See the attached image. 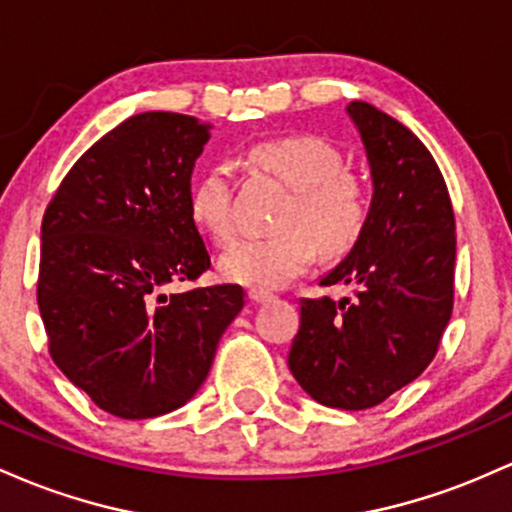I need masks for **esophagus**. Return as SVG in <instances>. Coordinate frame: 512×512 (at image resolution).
I'll list each match as a JSON object with an SVG mask.
<instances>
[{
	"label": "esophagus",
	"instance_id": "34e87169",
	"mask_svg": "<svg viewBox=\"0 0 512 512\" xmlns=\"http://www.w3.org/2000/svg\"><path fill=\"white\" fill-rule=\"evenodd\" d=\"M249 300L254 302V304L271 302L273 300V292H266V290H258V287H251V290H249Z\"/></svg>",
	"mask_w": 512,
	"mask_h": 512
}]
</instances>
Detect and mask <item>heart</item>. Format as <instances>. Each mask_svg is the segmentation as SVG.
I'll return each mask as SVG.
<instances>
[{"label": "heart", "mask_w": 512, "mask_h": 512, "mask_svg": "<svg viewBox=\"0 0 512 512\" xmlns=\"http://www.w3.org/2000/svg\"><path fill=\"white\" fill-rule=\"evenodd\" d=\"M254 157L295 191L287 227L268 237L241 239L220 256L222 278L251 287H280L317 256L346 254L363 237L370 203L331 142L312 135L261 142ZM191 217L208 237L232 241L237 217L227 166H210L191 191Z\"/></svg>", "instance_id": "obj_1"}]
</instances>
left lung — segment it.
Here are the masks:
<instances>
[{
	"label": "left lung",
	"mask_w": 512,
	"mask_h": 512,
	"mask_svg": "<svg viewBox=\"0 0 512 512\" xmlns=\"http://www.w3.org/2000/svg\"><path fill=\"white\" fill-rule=\"evenodd\" d=\"M372 176L363 237L319 285L353 295L300 300L292 377L319 404L363 411L435 358L455 295V212L438 164L413 132L365 101L348 103Z\"/></svg>",
	"instance_id": "8db88e82"
}]
</instances>
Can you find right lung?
<instances>
[{"mask_svg":"<svg viewBox=\"0 0 512 512\" xmlns=\"http://www.w3.org/2000/svg\"><path fill=\"white\" fill-rule=\"evenodd\" d=\"M208 123L132 116L65 176L40 227L38 307L55 365L96 406L128 421L191 401L244 307L239 285L166 295L210 254L191 217Z\"/></svg>","mask_w":512,"mask_h":512,"instance_id":"add662e5","label":"right lung"}]
</instances>
